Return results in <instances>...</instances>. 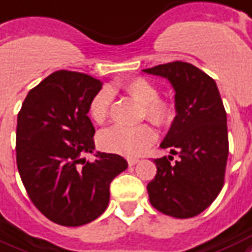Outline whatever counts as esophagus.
Wrapping results in <instances>:
<instances>
[{
  "label": "esophagus",
  "instance_id": "34e87169",
  "mask_svg": "<svg viewBox=\"0 0 252 252\" xmlns=\"http://www.w3.org/2000/svg\"><path fill=\"white\" fill-rule=\"evenodd\" d=\"M139 161V158H128V165H129V166H133V165L137 164Z\"/></svg>",
  "mask_w": 252,
  "mask_h": 252
}]
</instances>
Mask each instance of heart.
I'll use <instances>...</instances> for the list:
<instances>
[{"label":"heart","instance_id":"1","mask_svg":"<svg viewBox=\"0 0 252 252\" xmlns=\"http://www.w3.org/2000/svg\"><path fill=\"white\" fill-rule=\"evenodd\" d=\"M122 90L133 100L143 104V118L156 126L165 128L174 122L176 108L169 100L160 99V91L145 78H134L122 84ZM113 96L109 88H100L88 101V115L97 124L109 118ZM156 140V133L148 124L136 126H113L101 130L97 143L103 151L126 157L143 155Z\"/></svg>","mask_w":252,"mask_h":252}]
</instances>
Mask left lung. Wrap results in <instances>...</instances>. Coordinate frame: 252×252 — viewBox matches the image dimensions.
<instances>
[{"label": "left lung", "instance_id": "obj_1", "mask_svg": "<svg viewBox=\"0 0 252 252\" xmlns=\"http://www.w3.org/2000/svg\"><path fill=\"white\" fill-rule=\"evenodd\" d=\"M164 76L176 91V111L161 148L173 156L156 158L157 173L148 184L152 206L174 218L198 216L220 194L228 156L227 118L213 78L181 61L144 70Z\"/></svg>", "mask_w": 252, "mask_h": 252}]
</instances>
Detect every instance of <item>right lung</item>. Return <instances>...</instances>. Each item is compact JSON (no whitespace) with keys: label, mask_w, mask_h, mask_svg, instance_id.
<instances>
[{"label":"right lung","mask_w":252,"mask_h":252,"mask_svg":"<svg viewBox=\"0 0 252 252\" xmlns=\"http://www.w3.org/2000/svg\"><path fill=\"white\" fill-rule=\"evenodd\" d=\"M103 86L99 79L59 70L29 91L17 119V168L34 206L51 222L68 227L100 217L108 206L109 185L128 168L113 153H97L88 101Z\"/></svg>","instance_id":"add662e5"}]
</instances>
